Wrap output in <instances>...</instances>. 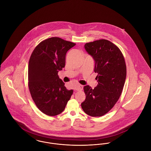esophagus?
<instances>
[{"label": "esophagus", "instance_id": "obj_1", "mask_svg": "<svg viewBox=\"0 0 151 151\" xmlns=\"http://www.w3.org/2000/svg\"><path fill=\"white\" fill-rule=\"evenodd\" d=\"M83 89V86L82 85H80V84H78L75 87V89L76 91H81Z\"/></svg>", "mask_w": 151, "mask_h": 151}]
</instances>
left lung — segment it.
I'll use <instances>...</instances> for the list:
<instances>
[{
    "mask_svg": "<svg viewBox=\"0 0 151 151\" xmlns=\"http://www.w3.org/2000/svg\"><path fill=\"white\" fill-rule=\"evenodd\" d=\"M84 47L94 59L98 84L93 89L84 86L86 98L81 106L86 114L101 116L109 111L119 99L126 77V65L122 52L108 40L86 43Z\"/></svg>",
    "mask_w": 151,
    "mask_h": 151,
    "instance_id": "left-lung-1",
    "label": "left lung"
}]
</instances>
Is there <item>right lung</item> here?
Masks as SVG:
<instances>
[{
	"label": "right lung",
	"instance_id": "obj_1",
	"mask_svg": "<svg viewBox=\"0 0 151 151\" xmlns=\"http://www.w3.org/2000/svg\"><path fill=\"white\" fill-rule=\"evenodd\" d=\"M76 44L59 37L39 43L28 65L29 91L37 107L49 116L60 114L70 99L73 90H67L58 73L65 63V55Z\"/></svg>",
	"mask_w": 151,
	"mask_h": 151
}]
</instances>
